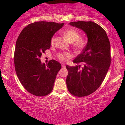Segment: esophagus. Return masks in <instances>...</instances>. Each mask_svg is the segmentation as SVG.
I'll list each match as a JSON object with an SVG mask.
<instances>
[{
    "label": "esophagus",
    "mask_w": 125,
    "mask_h": 125,
    "mask_svg": "<svg viewBox=\"0 0 125 125\" xmlns=\"http://www.w3.org/2000/svg\"><path fill=\"white\" fill-rule=\"evenodd\" d=\"M62 67L63 68H65V67H66V66L64 65V64H62Z\"/></svg>",
    "instance_id": "1"
}]
</instances>
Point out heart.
Instances as JSON below:
<instances>
[{
	"label": "heart",
	"instance_id": "b5f03b06",
	"mask_svg": "<svg viewBox=\"0 0 125 125\" xmlns=\"http://www.w3.org/2000/svg\"><path fill=\"white\" fill-rule=\"evenodd\" d=\"M64 37L70 42L72 43L73 48L76 51H81L83 49L87 43V41L85 38H80V33L77 30L73 28L67 29L62 32ZM55 36L52 37L51 39V44L53 45L55 42ZM71 57V54L68 52L60 53L58 54V58L60 61L65 62L67 59Z\"/></svg>",
	"mask_w": 125,
	"mask_h": 125
}]
</instances>
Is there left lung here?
Returning <instances> with one entry per match:
<instances>
[{
  "mask_svg": "<svg viewBox=\"0 0 125 125\" xmlns=\"http://www.w3.org/2000/svg\"><path fill=\"white\" fill-rule=\"evenodd\" d=\"M70 25L83 30L88 41L74 59L76 66H66L67 89L72 95L84 97L95 92L104 81L111 63L110 44L104 30L93 21H72Z\"/></svg>",
  "mask_w": 125,
  "mask_h": 125,
  "instance_id": "obj_1",
  "label": "left lung"
}]
</instances>
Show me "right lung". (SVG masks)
<instances>
[{
  "mask_svg": "<svg viewBox=\"0 0 125 125\" xmlns=\"http://www.w3.org/2000/svg\"><path fill=\"white\" fill-rule=\"evenodd\" d=\"M63 23L36 21L25 27L16 43L14 64L21 84L30 94L44 96L51 94L61 64L52 59L42 64V54L51 48V39Z\"/></svg>",
  "mask_w": 125,
  "mask_h": 125,
  "instance_id": "obj_1",
  "label": "right lung"
}]
</instances>
